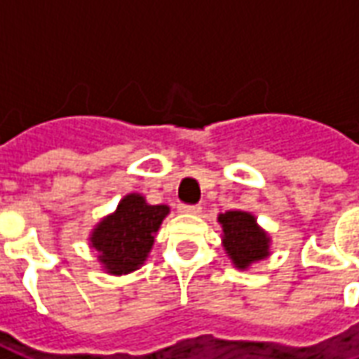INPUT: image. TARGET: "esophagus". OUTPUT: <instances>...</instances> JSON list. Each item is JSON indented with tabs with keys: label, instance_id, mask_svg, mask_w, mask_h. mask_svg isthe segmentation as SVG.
Here are the masks:
<instances>
[{
	"label": "esophagus",
	"instance_id": "1",
	"mask_svg": "<svg viewBox=\"0 0 359 359\" xmlns=\"http://www.w3.org/2000/svg\"><path fill=\"white\" fill-rule=\"evenodd\" d=\"M179 211H180V213H192V215H196V213H200V211H202V205H200V203H196V205L180 203Z\"/></svg>",
	"mask_w": 359,
	"mask_h": 359
}]
</instances>
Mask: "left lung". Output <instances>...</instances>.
<instances>
[{"label": "left lung", "instance_id": "8db88e82", "mask_svg": "<svg viewBox=\"0 0 359 359\" xmlns=\"http://www.w3.org/2000/svg\"><path fill=\"white\" fill-rule=\"evenodd\" d=\"M223 225V244L236 267H248L257 259H264L269 252L267 234L256 225V219L246 211H226L219 215Z\"/></svg>", "mask_w": 359, "mask_h": 359}]
</instances>
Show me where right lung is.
Returning <instances> with one entry per match:
<instances>
[{"label":"right lung","mask_w":359,"mask_h":359,"mask_svg":"<svg viewBox=\"0 0 359 359\" xmlns=\"http://www.w3.org/2000/svg\"><path fill=\"white\" fill-rule=\"evenodd\" d=\"M167 213V205H148L142 196H126L117 211L103 219L92 234V248L100 254L97 259L113 275L138 269Z\"/></svg>","instance_id":"right-lung-1"}]
</instances>
